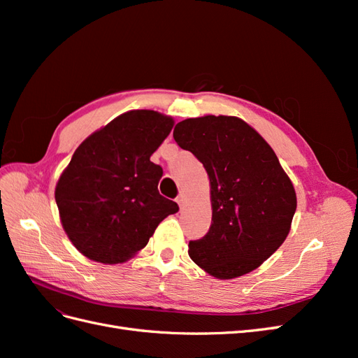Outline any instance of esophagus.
Masks as SVG:
<instances>
[{
	"label": "esophagus",
	"instance_id": "obj_1",
	"mask_svg": "<svg viewBox=\"0 0 358 358\" xmlns=\"http://www.w3.org/2000/svg\"><path fill=\"white\" fill-rule=\"evenodd\" d=\"M183 201H185V199H183L182 194H179V196L176 197V203L179 204V208H182V206H183Z\"/></svg>",
	"mask_w": 358,
	"mask_h": 358
}]
</instances>
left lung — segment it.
<instances>
[{"label": "left lung", "mask_w": 358, "mask_h": 358, "mask_svg": "<svg viewBox=\"0 0 358 358\" xmlns=\"http://www.w3.org/2000/svg\"><path fill=\"white\" fill-rule=\"evenodd\" d=\"M210 180L212 224L188 254L218 279L252 272L284 243L297 208L296 191L273 149L234 116L185 119L173 131Z\"/></svg>", "instance_id": "obj_1"}]
</instances>
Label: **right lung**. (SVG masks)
Returning <instances> with one entry per match:
<instances>
[{"instance_id":"right-lung-1","label":"right lung","mask_w":358,"mask_h":358,"mask_svg":"<svg viewBox=\"0 0 358 358\" xmlns=\"http://www.w3.org/2000/svg\"><path fill=\"white\" fill-rule=\"evenodd\" d=\"M173 128L154 110H131L91 134L61 175L55 200L73 245L94 262L124 263L158 224L179 210L158 192L162 169L150 161Z\"/></svg>"}]
</instances>
